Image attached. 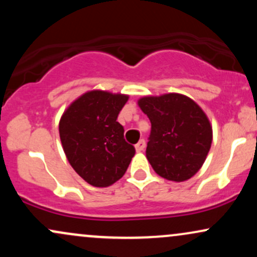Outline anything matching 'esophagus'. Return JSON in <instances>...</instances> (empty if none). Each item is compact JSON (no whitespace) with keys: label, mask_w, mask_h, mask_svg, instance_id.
<instances>
[{"label":"esophagus","mask_w":257,"mask_h":257,"mask_svg":"<svg viewBox=\"0 0 257 257\" xmlns=\"http://www.w3.org/2000/svg\"><path fill=\"white\" fill-rule=\"evenodd\" d=\"M145 147H146V143H145V140H144V139H141V140L139 141L137 145H135V149H137L138 152L144 151V150H145Z\"/></svg>","instance_id":"34e87169"}]
</instances>
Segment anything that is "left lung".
<instances>
[{
	"instance_id": "8db88e82",
	"label": "left lung",
	"mask_w": 257,
	"mask_h": 257,
	"mask_svg": "<svg viewBox=\"0 0 257 257\" xmlns=\"http://www.w3.org/2000/svg\"><path fill=\"white\" fill-rule=\"evenodd\" d=\"M138 105L151 120L146 157L153 170L175 182L196 175L213 141V126L202 107L179 93L143 96Z\"/></svg>"
}]
</instances>
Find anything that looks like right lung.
I'll list each match as a JSON object with an SVG mask.
<instances>
[{
	"instance_id": "right-lung-1",
	"label": "right lung",
	"mask_w": 257,
	"mask_h": 257,
	"mask_svg": "<svg viewBox=\"0 0 257 257\" xmlns=\"http://www.w3.org/2000/svg\"><path fill=\"white\" fill-rule=\"evenodd\" d=\"M129 95L93 89L66 107L59 120V134L67 161L85 182L108 187L128 169L134 146L124 140L117 122Z\"/></svg>"
}]
</instances>
